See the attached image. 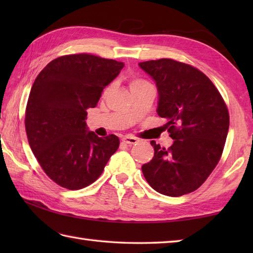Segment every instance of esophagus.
Returning a JSON list of instances; mask_svg holds the SVG:
<instances>
[{
	"mask_svg": "<svg viewBox=\"0 0 253 253\" xmlns=\"http://www.w3.org/2000/svg\"><path fill=\"white\" fill-rule=\"evenodd\" d=\"M123 142H125V143H127V144H135L138 140H137V138H135V137H131V136H125V137H123Z\"/></svg>",
	"mask_w": 253,
	"mask_h": 253,
	"instance_id": "esophagus-1",
	"label": "esophagus"
}]
</instances>
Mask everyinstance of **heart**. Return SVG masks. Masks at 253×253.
<instances>
[{
  "label": "heart",
  "instance_id": "1",
  "mask_svg": "<svg viewBox=\"0 0 253 253\" xmlns=\"http://www.w3.org/2000/svg\"><path fill=\"white\" fill-rule=\"evenodd\" d=\"M143 83H146V82H144V80H142V79H133L132 82H131V84H130V85L140 84H143Z\"/></svg>",
  "mask_w": 253,
  "mask_h": 253
}]
</instances>
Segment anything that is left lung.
I'll list each match as a JSON object with an SVG mask.
<instances>
[{
	"instance_id": "8db88e82",
	"label": "left lung",
	"mask_w": 253,
	"mask_h": 253,
	"mask_svg": "<svg viewBox=\"0 0 253 253\" xmlns=\"http://www.w3.org/2000/svg\"><path fill=\"white\" fill-rule=\"evenodd\" d=\"M158 88L159 116L168 120L169 149L151 141L154 157L142 165L155 191L179 197L195 191L215 169L226 141L229 115L215 85L199 69L170 58L139 63Z\"/></svg>"
}]
</instances>
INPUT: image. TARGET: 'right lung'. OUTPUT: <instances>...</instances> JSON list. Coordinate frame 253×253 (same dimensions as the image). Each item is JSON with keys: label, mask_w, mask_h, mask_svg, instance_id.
I'll return each instance as SVG.
<instances>
[{"label": "right lung", "mask_w": 253, "mask_h": 253, "mask_svg": "<svg viewBox=\"0 0 253 253\" xmlns=\"http://www.w3.org/2000/svg\"><path fill=\"white\" fill-rule=\"evenodd\" d=\"M124 65L91 54L64 55L37 76L26 107V132L42 169L57 185L69 190L91 185L120 147L117 136L98 137L85 120Z\"/></svg>", "instance_id": "1"}]
</instances>
